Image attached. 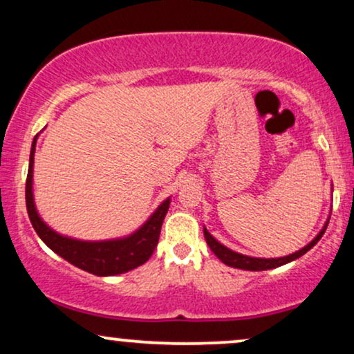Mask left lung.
Segmentation results:
<instances>
[{"label": "left lung", "instance_id": "8db88e82", "mask_svg": "<svg viewBox=\"0 0 354 354\" xmlns=\"http://www.w3.org/2000/svg\"><path fill=\"white\" fill-rule=\"evenodd\" d=\"M328 223H330V216H328L323 228L319 230V233L316 234V236L313 238L306 246L301 248V250L295 251V253L288 254V256H281V258H254V256H246V254L236 253V251L230 250L228 246L221 245V243H219L218 239L214 238L213 234H211L206 228H203V233H205V239H206V243H208L209 250L213 251V253L216 254L218 258L221 259V261L225 263L226 266L238 268V270H246V271H266V270H273V268L286 265V263L295 261V259H298L299 256L308 253V251H310L311 248L315 246L316 243H318L321 239V236L324 234Z\"/></svg>", "mask_w": 354, "mask_h": 354}]
</instances>
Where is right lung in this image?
Instances as JSON below:
<instances>
[{
  "label": "right lung",
  "instance_id": "1",
  "mask_svg": "<svg viewBox=\"0 0 354 354\" xmlns=\"http://www.w3.org/2000/svg\"><path fill=\"white\" fill-rule=\"evenodd\" d=\"M36 140H38V135L35 136L33 145H31L30 168H28L26 178V208L31 225H33L38 236L43 239L44 245L63 259H66L68 263L96 276L123 274L126 271H131L145 265L151 258L154 248L158 245L161 225H163V219L168 213L171 196L166 198L140 228L126 234V236L88 241V239H76L61 234L43 221L35 205L33 166Z\"/></svg>",
  "mask_w": 354,
  "mask_h": 354
}]
</instances>
